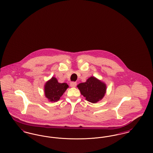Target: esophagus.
Returning <instances> with one entry per match:
<instances>
[{
    "label": "esophagus",
    "instance_id": "34e87169",
    "mask_svg": "<svg viewBox=\"0 0 153 153\" xmlns=\"http://www.w3.org/2000/svg\"><path fill=\"white\" fill-rule=\"evenodd\" d=\"M70 85H71V87H76V85H77V82H74V81H72V82H71Z\"/></svg>",
    "mask_w": 153,
    "mask_h": 153
}]
</instances>
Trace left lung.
<instances>
[{"mask_svg":"<svg viewBox=\"0 0 153 153\" xmlns=\"http://www.w3.org/2000/svg\"><path fill=\"white\" fill-rule=\"evenodd\" d=\"M77 87L86 100L92 103L100 100L106 91L105 84L94 77H91L85 82L80 83Z\"/></svg>","mask_w":153,"mask_h":153,"instance_id":"left-lung-1","label":"left lung"}]
</instances>
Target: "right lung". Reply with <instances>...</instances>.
<instances>
[{
    "mask_svg": "<svg viewBox=\"0 0 153 153\" xmlns=\"http://www.w3.org/2000/svg\"><path fill=\"white\" fill-rule=\"evenodd\" d=\"M68 87V85L66 83H59L55 77H52L45 84V96L51 102H57L59 100Z\"/></svg>",
    "mask_w": 153,
    "mask_h": 153,
    "instance_id": "obj_1",
    "label": "right lung"
}]
</instances>
